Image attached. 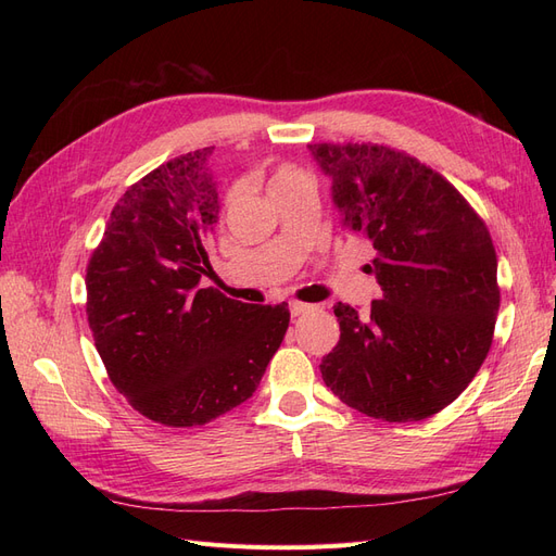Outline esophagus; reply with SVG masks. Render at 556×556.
I'll use <instances>...</instances> for the list:
<instances>
[{
	"instance_id": "obj_1",
	"label": "esophagus",
	"mask_w": 556,
	"mask_h": 556,
	"mask_svg": "<svg viewBox=\"0 0 556 556\" xmlns=\"http://www.w3.org/2000/svg\"><path fill=\"white\" fill-rule=\"evenodd\" d=\"M306 311H311L308 304H301V301H290V313H292L294 317L301 315V313H306Z\"/></svg>"
}]
</instances>
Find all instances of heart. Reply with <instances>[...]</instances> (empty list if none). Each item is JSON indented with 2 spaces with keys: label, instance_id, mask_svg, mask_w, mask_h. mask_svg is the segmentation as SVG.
Masks as SVG:
<instances>
[{
  "label": "heart",
  "instance_id": "1",
  "mask_svg": "<svg viewBox=\"0 0 556 556\" xmlns=\"http://www.w3.org/2000/svg\"><path fill=\"white\" fill-rule=\"evenodd\" d=\"M301 180H308V176L299 169L294 164H280L276 174L271 176V192L280 190V188H288L292 182H301ZM231 199V194H229Z\"/></svg>",
  "mask_w": 556,
  "mask_h": 556
}]
</instances>
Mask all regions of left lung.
Instances as JSON below:
<instances>
[{"label": "left lung", "instance_id": "obj_1", "mask_svg": "<svg viewBox=\"0 0 556 556\" xmlns=\"http://www.w3.org/2000/svg\"><path fill=\"white\" fill-rule=\"evenodd\" d=\"M333 180L341 225L374 243L382 299L336 304L341 339L319 364L329 390L384 422H417L457 399L492 348L496 250L464 194L380 143H308Z\"/></svg>", "mask_w": 556, "mask_h": 556}]
</instances>
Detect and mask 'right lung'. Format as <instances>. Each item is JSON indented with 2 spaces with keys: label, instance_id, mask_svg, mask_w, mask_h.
Returning <instances> with one entry per match:
<instances>
[{
  "label": "right lung",
  "instance_id": "1",
  "mask_svg": "<svg viewBox=\"0 0 556 556\" xmlns=\"http://www.w3.org/2000/svg\"><path fill=\"white\" fill-rule=\"evenodd\" d=\"M213 148L160 164L117 199L86 268V313L109 380L164 427H201L252 396L288 304L199 290L217 223Z\"/></svg>",
  "mask_w": 556,
  "mask_h": 556
}]
</instances>
